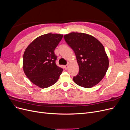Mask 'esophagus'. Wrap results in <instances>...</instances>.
Segmentation results:
<instances>
[{"label":"esophagus","mask_w":130,"mask_h":130,"mask_svg":"<svg viewBox=\"0 0 130 130\" xmlns=\"http://www.w3.org/2000/svg\"><path fill=\"white\" fill-rule=\"evenodd\" d=\"M68 64H67V65H65L64 66V69H66V70H67V69H68Z\"/></svg>","instance_id":"esophagus-1"}]
</instances>
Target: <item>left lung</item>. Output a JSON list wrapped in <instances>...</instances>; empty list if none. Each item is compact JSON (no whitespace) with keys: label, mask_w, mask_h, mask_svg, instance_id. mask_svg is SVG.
I'll return each instance as SVG.
<instances>
[{"label":"left lung","mask_w":130,"mask_h":130,"mask_svg":"<svg viewBox=\"0 0 130 130\" xmlns=\"http://www.w3.org/2000/svg\"><path fill=\"white\" fill-rule=\"evenodd\" d=\"M64 40L75 53L79 72L73 80L77 85L91 88L105 76L109 61L103 45L96 38L86 34L72 32Z\"/></svg>","instance_id":"8db88e82"}]
</instances>
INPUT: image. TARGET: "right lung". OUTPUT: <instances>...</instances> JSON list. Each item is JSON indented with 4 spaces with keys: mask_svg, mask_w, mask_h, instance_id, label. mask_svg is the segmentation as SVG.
I'll use <instances>...</instances> for the list:
<instances>
[{
    "mask_svg": "<svg viewBox=\"0 0 130 130\" xmlns=\"http://www.w3.org/2000/svg\"><path fill=\"white\" fill-rule=\"evenodd\" d=\"M63 35L47 34L34 40L23 55V70L34 84L42 88L49 87L58 80L63 69L56 64L54 50Z\"/></svg>",
    "mask_w": 130,
    "mask_h": 130,
    "instance_id": "1",
    "label": "right lung"
}]
</instances>
